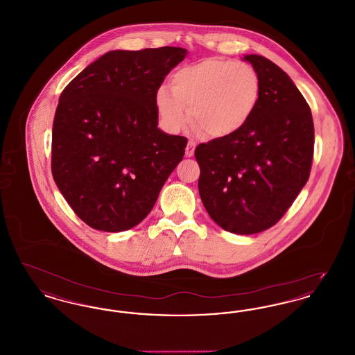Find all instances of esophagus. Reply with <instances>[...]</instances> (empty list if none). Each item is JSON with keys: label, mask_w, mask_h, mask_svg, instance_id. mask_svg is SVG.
<instances>
[{"label": "esophagus", "mask_w": 355, "mask_h": 355, "mask_svg": "<svg viewBox=\"0 0 355 355\" xmlns=\"http://www.w3.org/2000/svg\"><path fill=\"white\" fill-rule=\"evenodd\" d=\"M194 150H196V142L189 141L185 149L186 157H193L194 155Z\"/></svg>", "instance_id": "1"}]
</instances>
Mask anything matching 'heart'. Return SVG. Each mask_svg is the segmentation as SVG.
<instances>
[{"label": "heart", "instance_id": "obj_1", "mask_svg": "<svg viewBox=\"0 0 355 355\" xmlns=\"http://www.w3.org/2000/svg\"><path fill=\"white\" fill-rule=\"evenodd\" d=\"M168 89L155 93V109L164 128L184 132L190 119L197 135L227 138L243 129L261 100V81L246 62L210 57L178 69ZM191 116H188V113Z\"/></svg>", "mask_w": 355, "mask_h": 355}]
</instances>
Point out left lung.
Instances as JSON below:
<instances>
[{
  "label": "left lung",
  "instance_id": "1",
  "mask_svg": "<svg viewBox=\"0 0 355 355\" xmlns=\"http://www.w3.org/2000/svg\"><path fill=\"white\" fill-rule=\"evenodd\" d=\"M261 81V100L236 135L196 148L198 190L210 218L226 232L261 233L281 220L306 185L314 154L311 110L270 60L243 57Z\"/></svg>",
  "mask_w": 355,
  "mask_h": 355
}]
</instances>
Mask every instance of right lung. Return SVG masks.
Instances as JSON below:
<instances>
[{"mask_svg":"<svg viewBox=\"0 0 355 355\" xmlns=\"http://www.w3.org/2000/svg\"><path fill=\"white\" fill-rule=\"evenodd\" d=\"M186 49L107 51L60 96L51 174L78 218L96 230L135 227L150 211L187 139L162 133L155 93Z\"/></svg>","mask_w":355,"mask_h":355,"instance_id":"1","label":"right lung"}]
</instances>
